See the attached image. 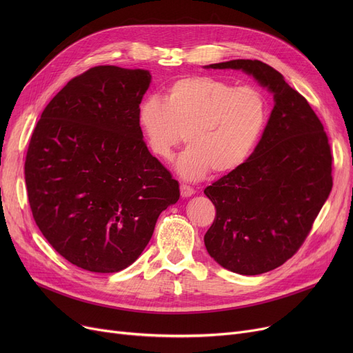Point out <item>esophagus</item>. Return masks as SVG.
Returning a JSON list of instances; mask_svg holds the SVG:
<instances>
[{
  "mask_svg": "<svg viewBox=\"0 0 353 353\" xmlns=\"http://www.w3.org/2000/svg\"><path fill=\"white\" fill-rule=\"evenodd\" d=\"M180 192H181V196L183 197H190L194 194V189L188 186V184H181L180 186Z\"/></svg>",
  "mask_w": 353,
  "mask_h": 353,
  "instance_id": "34e87169",
  "label": "esophagus"
}]
</instances>
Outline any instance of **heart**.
Listing matches in <instances>:
<instances>
[{
  "label": "heart",
  "instance_id": "1",
  "mask_svg": "<svg viewBox=\"0 0 353 353\" xmlns=\"http://www.w3.org/2000/svg\"><path fill=\"white\" fill-rule=\"evenodd\" d=\"M268 121V100L253 85L236 87L210 76L173 81L164 100L145 97L137 108V123L152 153L170 160L186 139L189 145L174 169L189 181L239 169L253 153Z\"/></svg>",
  "mask_w": 353,
  "mask_h": 353
}]
</instances>
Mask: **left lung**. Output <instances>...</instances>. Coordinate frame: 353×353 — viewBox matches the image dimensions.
I'll use <instances>...</instances> for the list:
<instances>
[{"label":"left lung","instance_id":"1","mask_svg":"<svg viewBox=\"0 0 353 353\" xmlns=\"http://www.w3.org/2000/svg\"><path fill=\"white\" fill-rule=\"evenodd\" d=\"M242 70L273 94V110L250 157L205 189L216 208L205 246L239 274L283 265L305 242L332 190V154L323 125L279 71L259 60L205 65Z\"/></svg>","mask_w":353,"mask_h":353}]
</instances>
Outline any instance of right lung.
<instances>
[{
    "label": "right lung",
    "instance_id": "1",
    "mask_svg": "<svg viewBox=\"0 0 353 353\" xmlns=\"http://www.w3.org/2000/svg\"><path fill=\"white\" fill-rule=\"evenodd\" d=\"M150 83L147 70L92 67L47 104L31 136L24 169L32 217L84 270L114 273L136 262L160 213L180 197L137 123Z\"/></svg>",
    "mask_w": 353,
    "mask_h": 353
}]
</instances>
